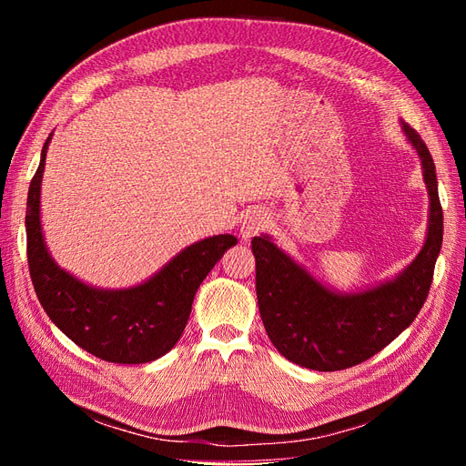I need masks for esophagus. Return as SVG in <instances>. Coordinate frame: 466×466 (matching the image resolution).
I'll use <instances>...</instances> for the list:
<instances>
[{
    "label": "esophagus",
    "mask_w": 466,
    "mask_h": 466,
    "mask_svg": "<svg viewBox=\"0 0 466 466\" xmlns=\"http://www.w3.org/2000/svg\"><path fill=\"white\" fill-rule=\"evenodd\" d=\"M264 225H266V219L262 214H248L241 225V237L245 241H248V238L258 235L264 229Z\"/></svg>",
    "instance_id": "34e87169"
}]
</instances>
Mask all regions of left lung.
Wrapping results in <instances>:
<instances>
[{"label":"left lung","instance_id":"obj_1","mask_svg":"<svg viewBox=\"0 0 466 466\" xmlns=\"http://www.w3.org/2000/svg\"><path fill=\"white\" fill-rule=\"evenodd\" d=\"M402 130L424 168L430 228L424 248L399 278L368 291L340 295L320 286L268 237H255L250 243L268 338L281 356L307 370L340 371L370 360L410 327L430 293L443 241V209L428 146L408 124Z\"/></svg>","mask_w":466,"mask_h":466}]
</instances>
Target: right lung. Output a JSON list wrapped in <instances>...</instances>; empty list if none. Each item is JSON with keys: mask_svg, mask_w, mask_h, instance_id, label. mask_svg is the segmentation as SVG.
<instances>
[{"mask_svg": "<svg viewBox=\"0 0 466 466\" xmlns=\"http://www.w3.org/2000/svg\"><path fill=\"white\" fill-rule=\"evenodd\" d=\"M50 137L26 198V260L36 298L69 340L112 363H147L165 356L185 330L204 278L237 245L233 235L208 237L168 262L146 284L105 291L86 286L56 264L40 229V182Z\"/></svg>", "mask_w": 466, "mask_h": 466, "instance_id": "1", "label": "right lung"}]
</instances>
